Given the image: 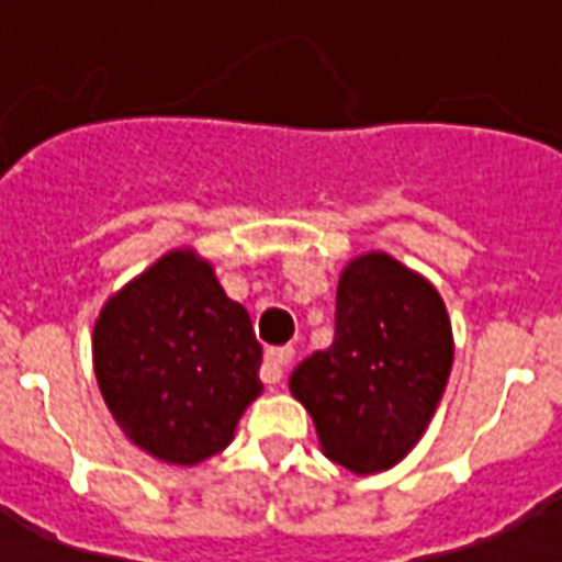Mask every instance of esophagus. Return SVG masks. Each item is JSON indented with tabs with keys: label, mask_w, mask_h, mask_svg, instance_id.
I'll list each match as a JSON object with an SVG mask.
<instances>
[{
	"label": "esophagus",
	"mask_w": 562,
	"mask_h": 562,
	"mask_svg": "<svg viewBox=\"0 0 562 562\" xmlns=\"http://www.w3.org/2000/svg\"><path fill=\"white\" fill-rule=\"evenodd\" d=\"M292 349L289 346H282V349H270L265 355V364H261V379H265V385H280L282 373H285V367L292 364Z\"/></svg>",
	"instance_id": "obj_1"
}]
</instances>
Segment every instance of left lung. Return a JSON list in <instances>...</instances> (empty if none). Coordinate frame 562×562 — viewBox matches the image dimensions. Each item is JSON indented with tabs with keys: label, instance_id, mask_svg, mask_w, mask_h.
I'll use <instances>...</instances> for the list:
<instances>
[{
	"label": "left lung",
	"instance_id": "obj_1",
	"mask_svg": "<svg viewBox=\"0 0 562 562\" xmlns=\"http://www.w3.org/2000/svg\"><path fill=\"white\" fill-rule=\"evenodd\" d=\"M451 358L439 292L401 261L370 252L342 270L334 342L294 367L289 389L334 463L389 470L427 430Z\"/></svg>",
	"mask_w": 562,
	"mask_h": 562
}]
</instances>
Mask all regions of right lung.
<instances>
[{
    "label": "right lung",
    "instance_id": "right-lung-1",
    "mask_svg": "<svg viewBox=\"0 0 562 562\" xmlns=\"http://www.w3.org/2000/svg\"><path fill=\"white\" fill-rule=\"evenodd\" d=\"M92 358L128 439L180 467L220 454L261 394V342L249 313L186 249L159 258L104 304Z\"/></svg>",
    "mask_w": 562,
    "mask_h": 562
}]
</instances>
